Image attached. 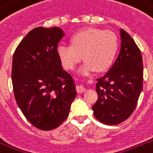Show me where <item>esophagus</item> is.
<instances>
[{
	"label": "esophagus",
	"instance_id": "esophagus-1",
	"mask_svg": "<svg viewBox=\"0 0 153 153\" xmlns=\"http://www.w3.org/2000/svg\"><path fill=\"white\" fill-rule=\"evenodd\" d=\"M76 91H77V92H78V93L82 94V93H83V92H85V91H86V88H85L84 86H82V85H80V86H77Z\"/></svg>",
	"mask_w": 153,
	"mask_h": 153
}]
</instances>
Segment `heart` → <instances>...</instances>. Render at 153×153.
<instances>
[{
	"mask_svg": "<svg viewBox=\"0 0 153 153\" xmlns=\"http://www.w3.org/2000/svg\"><path fill=\"white\" fill-rule=\"evenodd\" d=\"M70 45H59L57 55L62 67L74 70L82 59V72H103L111 67L118 51V39L110 31L86 27L70 37Z\"/></svg>",
	"mask_w": 153,
	"mask_h": 153,
	"instance_id": "heart-1",
	"label": "heart"
}]
</instances>
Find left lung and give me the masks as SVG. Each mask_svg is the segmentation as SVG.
I'll use <instances>...</instances> for the list:
<instances>
[{"instance_id": "8db88e82", "label": "left lung", "mask_w": 153, "mask_h": 153, "mask_svg": "<svg viewBox=\"0 0 153 153\" xmlns=\"http://www.w3.org/2000/svg\"><path fill=\"white\" fill-rule=\"evenodd\" d=\"M120 33V53L109 71L97 79L98 98L92 107L96 118L109 126L118 125L130 117L143 87L141 52L125 30Z\"/></svg>"}]
</instances>
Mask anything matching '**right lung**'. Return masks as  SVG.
Instances as JSON below:
<instances>
[{"instance_id": "1", "label": "right lung", "mask_w": 153, "mask_h": 153, "mask_svg": "<svg viewBox=\"0 0 153 153\" xmlns=\"http://www.w3.org/2000/svg\"><path fill=\"white\" fill-rule=\"evenodd\" d=\"M64 36L59 27H36L13 54L14 97L27 121L41 130L57 128L67 119L76 96L74 80L57 55Z\"/></svg>"}]
</instances>
